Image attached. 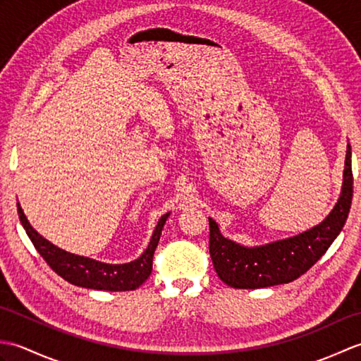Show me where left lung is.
Instances as JSON below:
<instances>
[{"label": "left lung", "instance_id": "left-lung-1", "mask_svg": "<svg viewBox=\"0 0 361 361\" xmlns=\"http://www.w3.org/2000/svg\"><path fill=\"white\" fill-rule=\"evenodd\" d=\"M352 185L354 176L348 144L338 203L323 224L309 231L264 247L247 248L225 239L209 217V255L219 278L234 288H264L298 279L318 262L346 224L354 192Z\"/></svg>", "mask_w": 361, "mask_h": 361}]
</instances>
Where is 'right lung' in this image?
Returning <instances> with one entry per match:
<instances>
[{"mask_svg":"<svg viewBox=\"0 0 361 361\" xmlns=\"http://www.w3.org/2000/svg\"><path fill=\"white\" fill-rule=\"evenodd\" d=\"M18 217L27 237L32 242L35 250L38 251L44 262L48 264L52 271H56L60 278H63L73 286L94 288V290H106V291H127L135 290L145 282L152 273V260L153 252H155L161 231L166 224L169 214H164L159 219L158 225L153 231L150 243L147 250L142 252L141 257H137L133 262L121 264V265H110L102 264L97 260L71 255L63 250L57 248L46 239L38 234L35 229L29 225V221L23 212L20 203H17Z\"/></svg>","mask_w":361,"mask_h":361,"instance_id":"1","label":"right lung"}]
</instances>
